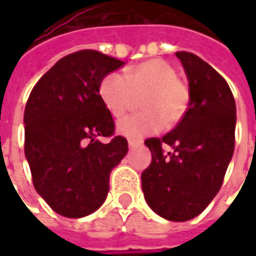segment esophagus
Returning a JSON list of instances; mask_svg holds the SVG:
<instances>
[{
	"mask_svg": "<svg viewBox=\"0 0 256 256\" xmlns=\"http://www.w3.org/2000/svg\"><path fill=\"white\" fill-rule=\"evenodd\" d=\"M128 145H130V148H136V146L142 145V141H140V140H130Z\"/></svg>",
	"mask_w": 256,
	"mask_h": 256,
	"instance_id": "1",
	"label": "esophagus"
}]
</instances>
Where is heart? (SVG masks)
Returning a JSON list of instances; mask_svg holds the SVG:
<instances>
[{"label":"heart","mask_w":256,"mask_h":256,"mask_svg":"<svg viewBox=\"0 0 256 256\" xmlns=\"http://www.w3.org/2000/svg\"><path fill=\"white\" fill-rule=\"evenodd\" d=\"M100 94L114 116H122L141 95L144 111L130 115L118 122V132L130 140H141L181 121L190 108L188 85L176 76L174 66L160 58L146 60L132 66L126 75L111 72L100 85Z\"/></svg>","instance_id":"b5f03b06"}]
</instances>
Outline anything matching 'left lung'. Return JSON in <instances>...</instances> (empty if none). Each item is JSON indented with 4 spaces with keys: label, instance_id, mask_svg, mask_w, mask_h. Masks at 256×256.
Returning <instances> with one entry per match:
<instances>
[{
    "label": "left lung",
    "instance_id": "left-lung-1",
    "mask_svg": "<svg viewBox=\"0 0 256 256\" xmlns=\"http://www.w3.org/2000/svg\"><path fill=\"white\" fill-rule=\"evenodd\" d=\"M175 55L190 81V108L171 132L145 141L152 161L141 180L151 210L182 222L200 215L221 190L235 146L236 106L230 85L211 65L191 52Z\"/></svg>",
    "mask_w": 256,
    "mask_h": 256
}]
</instances>
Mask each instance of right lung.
Returning <instances> with one entry per match:
<instances>
[{
  "label": "right lung",
  "instance_id": "right-lung-1",
  "mask_svg": "<svg viewBox=\"0 0 256 256\" xmlns=\"http://www.w3.org/2000/svg\"><path fill=\"white\" fill-rule=\"evenodd\" d=\"M121 60L94 50L61 58L35 84L25 105V156L44 201L66 218L96 211L110 191V174L128 152L100 95L105 75ZM111 138L108 144L98 140Z\"/></svg>",
  "mask_w": 256,
  "mask_h": 256
}]
</instances>
